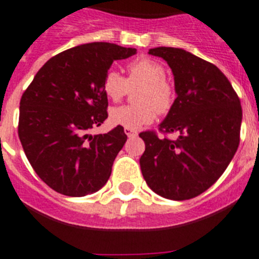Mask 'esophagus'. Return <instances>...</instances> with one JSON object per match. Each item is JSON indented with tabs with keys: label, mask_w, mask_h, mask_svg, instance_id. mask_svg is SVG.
I'll return each mask as SVG.
<instances>
[{
	"label": "esophagus",
	"mask_w": 259,
	"mask_h": 259,
	"mask_svg": "<svg viewBox=\"0 0 259 259\" xmlns=\"http://www.w3.org/2000/svg\"><path fill=\"white\" fill-rule=\"evenodd\" d=\"M123 132H125V134H126L127 137H136L138 133H137V130L134 129H130V127H125L123 129Z\"/></svg>",
	"instance_id": "obj_1"
}]
</instances>
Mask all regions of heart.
Wrapping results in <instances>:
<instances>
[{"label":"heart","mask_w":259,"mask_h":259,"mask_svg":"<svg viewBox=\"0 0 259 259\" xmlns=\"http://www.w3.org/2000/svg\"><path fill=\"white\" fill-rule=\"evenodd\" d=\"M127 78L114 69L107 71L103 80L105 95L118 102L126 95L129 87L139 86L136 92V105H120L109 111L113 125L139 129L154 121L157 113H167L175 102V87L165 78V69L150 57H139L127 64Z\"/></svg>","instance_id":"obj_1"}]
</instances>
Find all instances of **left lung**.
Wrapping results in <instances>:
<instances>
[{
  "mask_svg": "<svg viewBox=\"0 0 259 259\" xmlns=\"http://www.w3.org/2000/svg\"><path fill=\"white\" fill-rule=\"evenodd\" d=\"M148 53L167 61L173 73L177 98L159 126L179 138L139 134L146 145L139 159L143 179L167 199H190L217 183L237 151L240 99L215 65L185 49L159 47Z\"/></svg>",
  "mask_w": 259,
  "mask_h": 259,
  "instance_id": "left-lung-1",
  "label": "left lung"
}]
</instances>
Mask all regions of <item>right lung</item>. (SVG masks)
<instances>
[{"label": "right lung", "instance_id": "add662e5", "mask_svg": "<svg viewBox=\"0 0 259 259\" xmlns=\"http://www.w3.org/2000/svg\"><path fill=\"white\" fill-rule=\"evenodd\" d=\"M137 49L89 42L52 57L24 91L18 134L37 176L67 197H83L107 184L126 142L122 126L91 136L108 117L103 80L113 61Z\"/></svg>", "mask_w": 259, "mask_h": 259}]
</instances>
